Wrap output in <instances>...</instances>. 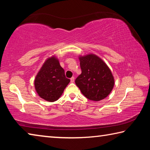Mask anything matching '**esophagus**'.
Returning <instances> with one entry per match:
<instances>
[{
  "mask_svg": "<svg viewBox=\"0 0 150 150\" xmlns=\"http://www.w3.org/2000/svg\"><path fill=\"white\" fill-rule=\"evenodd\" d=\"M70 80H71V83H73V82H74V81H75V78H74V77H72L70 79Z\"/></svg>",
  "mask_w": 150,
  "mask_h": 150,
  "instance_id": "esophagus-1",
  "label": "esophagus"
}]
</instances>
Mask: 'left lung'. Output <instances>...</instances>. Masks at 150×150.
<instances>
[{
    "instance_id": "obj_1",
    "label": "left lung",
    "mask_w": 150,
    "mask_h": 150,
    "mask_svg": "<svg viewBox=\"0 0 150 150\" xmlns=\"http://www.w3.org/2000/svg\"><path fill=\"white\" fill-rule=\"evenodd\" d=\"M81 74L75 79V84L88 99L99 101L111 93L115 79L110 68L97 55L89 54L79 55Z\"/></svg>"
}]
</instances>
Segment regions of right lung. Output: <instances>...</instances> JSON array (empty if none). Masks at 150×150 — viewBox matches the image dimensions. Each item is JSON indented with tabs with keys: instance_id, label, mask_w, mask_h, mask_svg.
Here are the masks:
<instances>
[{
	"instance_id": "1",
	"label": "right lung",
	"mask_w": 150,
	"mask_h": 150,
	"mask_svg": "<svg viewBox=\"0 0 150 150\" xmlns=\"http://www.w3.org/2000/svg\"><path fill=\"white\" fill-rule=\"evenodd\" d=\"M70 82L66 78L59 59L52 55L45 61L34 80V87L40 97L48 102L59 99Z\"/></svg>"
}]
</instances>
